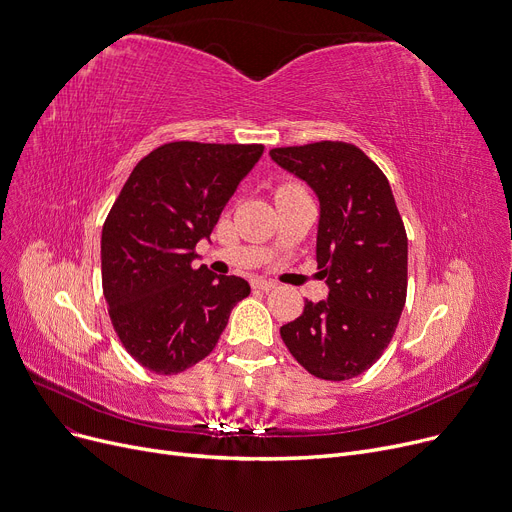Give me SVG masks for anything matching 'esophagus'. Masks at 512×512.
<instances>
[{"mask_svg": "<svg viewBox=\"0 0 512 512\" xmlns=\"http://www.w3.org/2000/svg\"><path fill=\"white\" fill-rule=\"evenodd\" d=\"M253 288L267 292V290H274V288H278V282H274V280H263V278H257V280H253Z\"/></svg>", "mask_w": 512, "mask_h": 512, "instance_id": "1", "label": "esophagus"}]
</instances>
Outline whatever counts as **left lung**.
I'll use <instances>...</instances> for the list:
<instances>
[{
    "label": "left lung",
    "instance_id": "left-lung-1",
    "mask_svg": "<svg viewBox=\"0 0 512 512\" xmlns=\"http://www.w3.org/2000/svg\"><path fill=\"white\" fill-rule=\"evenodd\" d=\"M270 155L319 199L315 255L330 288L326 301H305L280 336L315 378H357L386 351L407 301L409 242L392 188L351 143L278 147Z\"/></svg>",
    "mask_w": 512,
    "mask_h": 512
}]
</instances>
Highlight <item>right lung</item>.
<instances>
[{"instance_id":"1","label":"right lung","mask_w":512,"mask_h":512,"mask_svg":"<svg viewBox=\"0 0 512 512\" xmlns=\"http://www.w3.org/2000/svg\"><path fill=\"white\" fill-rule=\"evenodd\" d=\"M261 153L263 145L166 143L122 186L101 232V282L122 346L145 369L176 375L205 359L249 297L247 280L193 261Z\"/></svg>"}]
</instances>
